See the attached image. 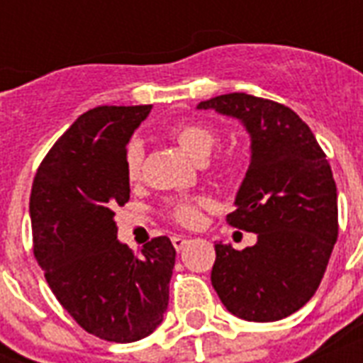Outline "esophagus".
I'll use <instances>...</instances> for the list:
<instances>
[{
  "label": "esophagus",
  "mask_w": 363,
  "mask_h": 363,
  "mask_svg": "<svg viewBox=\"0 0 363 363\" xmlns=\"http://www.w3.org/2000/svg\"><path fill=\"white\" fill-rule=\"evenodd\" d=\"M171 242H173V247H175L177 250H182L184 245L188 242V239L182 238V235H173V238H171Z\"/></svg>",
  "instance_id": "obj_1"
}]
</instances>
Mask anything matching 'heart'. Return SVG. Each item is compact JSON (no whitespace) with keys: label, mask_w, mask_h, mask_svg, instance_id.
I'll return each instance as SVG.
<instances>
[{"label":"heart","mask_w":363,"mask_h":363,"mask_svg":"<svg viewBox=\"0 0 363 363\" xmlns=\"http://www.w3.org/2000/svg\"><path fill=\"white\" fill-rule=\"evenodd\" d=\"M171 141H175L184 152L194 160H205L213 152V148L218 143V133H216L209 124L199 121H181L171 124L165 130ZM124 169L128 181H139L143 169V147L139 143H130L125 148ZM209 205V199L203 196H192V198H175L167 203V216L177 222L179 226L192 228L198 226L201 220V211Z\"/></svg>","instance_id":"1"}]
</instances>
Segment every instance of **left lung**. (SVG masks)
Returning a JSON list of instances; mask_svg holds the SVG:
<instances>
[{
	"label": "left lung",
	"mask_w": 363,
	"mask_h": 363,
	"mask_svg": "<svg viewBox=\"0 0 363 363\" xmlns=\"http://www.w3.org/2000/svg\"><path fill=\"white\" fill-rule=\"evenodd\" d=\"M235 116L252 156L228 224L258 235L235 250L216 242L211 282L232 315L275 322L301 309L326 273L337 241V188L326 154L290 107L242 92L198 105Z\"/></svg>",
	"instance_id": "1"
}]
</instances>
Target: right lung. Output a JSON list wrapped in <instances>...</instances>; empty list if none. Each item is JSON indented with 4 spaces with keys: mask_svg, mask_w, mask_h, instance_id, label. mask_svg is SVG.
Listing matches in <instances>:
<instances>
[{
    "mask_svg": "<svg viewBox=\"0 0 363 363\" xmlns=\"http://www.w3.org/2000/svg\"><path fill=\"white\" fill-rule=\"evenodd\" d=\"M150 105H101L77 118L43 158L30 196L33 254L73 320L96 337L133 343L162 324L175 248L154 238L133 254L116 241L128 203L125 143Z\"/></svg>",
    "mask_w": 363,
    "mask_h": 363,
    "instance_id": "obj_1",
    "label": "right lung"
}]
</instances>
